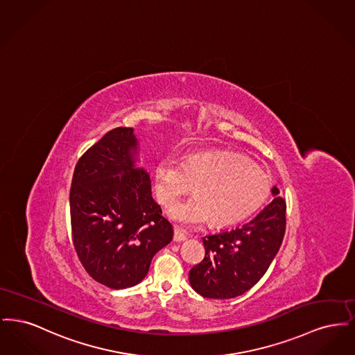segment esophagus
Instances as JSON below:
<instances>
[{
	"mask_svg": "<svg viewBox=\"0 0 355 355\" xmlns=\"http://www.w3.org/2000/svg\"><path fill=\"white\" fill-rule=\"evenodd\" d=\"M186 236L184 234V232L182 230H180V229H175L174 230V241L175 242H182V241H185Z\"/></svg>",
	"mask_w": 355,
	"mask_h": 355,
	"instance_id": "34e87169",
	"label": "esophagus"
}]
</instances>
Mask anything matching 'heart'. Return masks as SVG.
I'll use <instances>...</instances> for the list:
<instances>
[{
	"instance_id": "1",
	"label": "heart",
	"mask_w": 355,
	"mask_h": 355,
	"mask_svg": "<svg viewBox=\"0 0 355 355\" xmlns=\"http://www.w3.org/2000/svg\"><path fill=\"white\" fill-rule=\"evenodd\" d=\"M196 184V197L175 204L171 220L185 226H198L210 220L225 227L249 218L270 193L268 177L245 159L220 152H200L184 161L166 157L155 169L158 201L171 206Z\"/></svg>"
}]
</instances>
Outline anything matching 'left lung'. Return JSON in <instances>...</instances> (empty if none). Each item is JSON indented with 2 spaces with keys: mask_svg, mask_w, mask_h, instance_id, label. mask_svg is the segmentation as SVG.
Returning <instances> with one entry per match:
<instances>
[{
  "mask_svg": "<svg viewBox=\"0 0 355 355\" xmlns=\"http://www.w3.org/2000/svg\"><path fill=\"white\" fill-rule=\"evenodd\" d=\"M272 194L279 190L274 186ZM286 202L275 197L254 220L203 236L205 258L189 271L191 287L205 298L229 300L252 287L268 271L284 241Z\"/></svg>",
  "mask_w": 355,
  "mask_h": 355,
  "instance_id": "1",
  "label": "left lung"
}]
</instances>
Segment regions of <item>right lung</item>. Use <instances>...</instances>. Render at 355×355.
I'll return each instance as SVG.
<instances>
[{
	"label": "right lung",
	"mask_w": 355,
	"mask_h": 355,
	"mask_svg": "<svg viewBox=\"0 0 355 355\" xmlns=\"http://www.w3.org/2000/svg\"><path fill=\"white\" fill-rule=\"evenodd\" d=\"M133 128H116L78 159L70 187L71 239L86 272L110 288L141 282L173 226L135 169Z\"/></svg>",
	"instance_id": "right-lung-1"
}]
</instances>
